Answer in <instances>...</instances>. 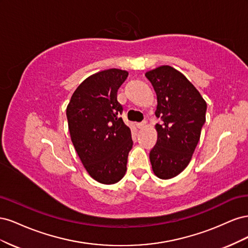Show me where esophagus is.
Wrapping results in <instances>:
<instances>
[{
    "label": "esophagus",
    "mask_w": 248,
    "mask_h": 248,
    "mask_svg": "<svg viewBox=\"0 0 248 248\" xmlns=\"http://www.w3.org/2000/svg\"><path fill=\"white\" fill-rule=\"evenodd\" d=\"M146 124H147V122H146V121H142V122H140V123H138V124H137V125H138V128H140V129L144 128V127L146 126Z\"/></svg>",
    "instance_id": "1"
}]
</instances>
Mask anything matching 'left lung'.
Wrapping results in <instances>:
<instances>
[{
    "instance_id": "obj_1",
    "label": "left lung",
    "mask_w": 248,
    "mask_h": 248,
    "mask_svg": "<svg viewBox=\"0 0 248 248\" xmlns=\"http://www.w3.org/2000/svg\"><path fill=\"white\" fill-rule=\"evenodd\" d=\"M157 95L155 115L161 123L156 145L150 151L154 174L174 178L188 166L206 122L207 103L181 72L160 66L146 73Z\"/></svg>"
}]
</instances>
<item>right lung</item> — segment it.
I'll return each instance as SVG.
<instances>
[{"label":"right lung","instance_id":"add662e5","mask_svg":"<svg viewBox=\"0 0 248 248\" xmlns=\"http://www.w3.org/2000/svg\"><path fill=\"white\" fill-rule=\"evenodd\" d=\"M128 77L108 69L86 78L74 91L66 115L72 144L93 179L103 184L119 182L127 170L132 148L131 130L123 122L119 88Z\"/></svg>","mask_w":248,"mask_h":248}]
</instances>
